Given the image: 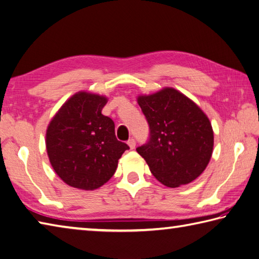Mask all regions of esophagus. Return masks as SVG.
Returning a JSON list of instances; mask_svg holds the SVG:
<instances>
[{
	"mask_svg": "<svg viewBox=\"0 0 259 259\" xmlns=\"http://www.w3.org/2000/svg\"><path fill=\"white\" fill-rule=\"evenodd\" d=\"M127 144H128V146H130V149H131V150H134V149H135V145H136V143H135V140H134V139H131V140H128Z\"/></svg>",
	"mask_w": 259,
	"mask_h": 259,
	"instance_id": "34e87169",
	"label": "esophagus"
}]
</instances>
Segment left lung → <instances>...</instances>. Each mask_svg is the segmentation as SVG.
<instances>
[{
	"instance_id": "8db88e82",
	"label": "left lung",
	"mask_w": 259,
	"mask_h": 259,
	"mask_svg": "<svg viewBox=\"0 0 259 259\" xmlns=\"http://www.w3.org/2000/svg\"><path fill=\"white\" fill-rule=\"evenodd\" d=\"M137 103L149 123L150 139L136 151L153 176L168 188L196 180L213 150V131L207 115L171 87L142 95Z\"/></svg>"
}]
</instances>
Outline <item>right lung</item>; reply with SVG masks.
Returning a JSON list of instances; mask_svg holds the SVG:
<instances>
[{"mask_svg":"<svg viewBox=\"0 0 259 259\" xmlns=\"http://www.w3.org/2000/svg\"><path fill=\"white\" fill-rule=\"evenodd\" d=\"M107 98L79 92L52 117L46 146L55 172L68 186L95 190L106 183L130 147L115 136L112 118L102 114Z\"/></svg>","mask_w":259,"mask_h":259,"instance_id":"right-lung-1","label":"right lung"}]
</instances>
